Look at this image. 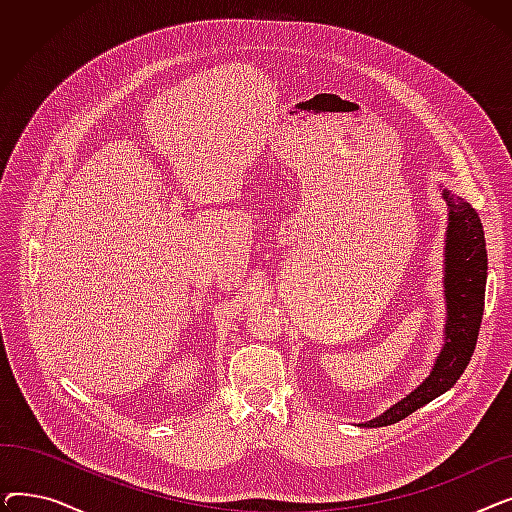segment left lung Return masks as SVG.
Wrapping results in <instances>:
<instances>
[{
    "label": "left lung",
    "mask_w": 512,
    "mask_h": 512,
    "mask_svg": "<svg viewBox=\"0 0 512 512\" xmlns=\"http://www.w3.org/2000/svg\"><path fill=\"white\" fill-rule=\"evenodd\" d=\"M448 203V230H446V344L434 365L429 378L411 392L405 400L388 409L384 415L365 423V427L392 425L409 417L436 396L444 394L456 384L467 369L475 351L479 326L483 317V301H486L488 278V253L483 228L477 211L448 191H444Z\"/></svg>",
    "instance_id": "obj_1"
}]
</instances>
